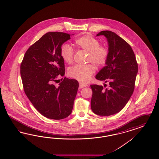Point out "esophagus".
<instances>
[{"instance_id": "esophagus-1", "label": "esophagus", "mask_w": 159, "mask_h": 159, "mask_svg": "<svg viewBox=\"0 0 159 159\" xmlns=\"http://www.w3.org/2000/svg\"><path fill=\"white\" fill-rule=\"evenodd\" d=\"M87 86L86 84H84V83H83L82 82H79V88L80 89H82V88H84L85 87Z\"/></svg>"}]
</instances>
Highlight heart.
Returning a JSON list of instances; mask_svg holds the SVG:
<instances>
[{"label":"heart","instance_id":"b5f03b06","mask_svg":"<svg viewBox=\"0 0 159 159\" xmlns=\"http://www.w3.org/2000/svg\"><path fill=\"white\" fill-rule=\"evenodd\" d=\"M76 47L82 49L88 52L87 61L93 63L97 67L103 66L108 57V50L104 46L100 45L98 39L92 36L86 35L76 39L75 41ZM74 51L68 44H63L61 48V55L65 62L70 64L73 60ZM95 71L92 65H76L70 68L69 75L82 82H86L92 77Z\"/></svg>","mask_w":159,"mask_h":159}]
</instances>
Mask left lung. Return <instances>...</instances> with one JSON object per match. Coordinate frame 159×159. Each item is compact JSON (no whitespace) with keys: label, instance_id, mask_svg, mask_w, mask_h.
Listing matches in <instances>:
<instances>
[{"label":"left lung","instance_id":"8db88e82","mask_svg":"<svg viewBox=\"0 0 159 159\" xmlns=\"http://www.w3.org/2000/svg\"><path fill=\"white\" fill-rule=\"evenodd\" d=\"M104 35L108 46L106 65L96 79L108 83V87L93 84L91 108L98 116H110L123 109L133 94L138 66L135 53L124 39L110 31H102L97 36Z\"/></svg>","mask_w":159,"mask_h":159}]
</instances>
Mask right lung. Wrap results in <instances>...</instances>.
Returning <instances> with one entry per match:
<instances>
[{"instance_id":"right-lung-1","label":"right lung","mask_w":159,"mask_h":159,"mask_svg":"<svg viewBox=\"0 0 159 159\" xmlns=\"http://www.w3.org/2000/svg\"><path fill=\"white\" fill-rule=\"evenodd\" d=\"M69 39L67 33H46L28 49L20 66L26 96L37 110L49 119L69 116L77 94L79 83L75 79L65 77L58 86L54 84L58 76L65 75L61 48Z\"/></svg>"}]
</instances>
